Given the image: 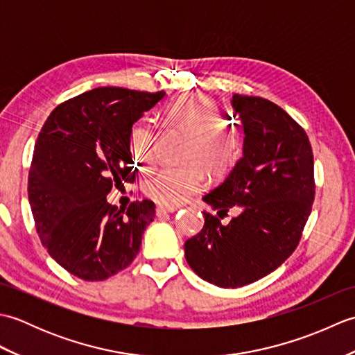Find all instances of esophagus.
Masks as SVG:
<instances>
[{
    "label": "esophagus",
    "mask_w": 355,
    "mask_h": 355,
    "mask_svg": "<svg viewBox=\"0 0 355 355\" xmlns=\"http://www.w3.org/2000/svg\"><path fill=\"white\" fill-rule=\"evenodd\" d=\"M157 215H164V214H172V212H175L177 210V207H173V206H157Z\"/></svg>",
    "instance_id": "1"
}]
</instances>
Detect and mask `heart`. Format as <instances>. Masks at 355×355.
<instances>
[{
  "mask_svg": "<svg viewBox=\"0 0 355 355\" xmlns=\"http://www.w3.org/2000/svg\"><path fill=\"white\" fill-rule=\"evenodd\" d=\"M168 122L180 128L191 141L187 145V164L164 168L148 180L145 191L149 198L163 206H178L201 191L205 169L210 177L220 178L236 160L238 137L227 125L221 123V111L206 96H184L169 102L164 108ZM130 149L140 169H150L155 160V132L146 122L132 126Z\"/></svg>",
  "mask_w": 355,
  "mask_h": 355,
  "instance_id": "heart-1",
  "label": "heart"
}]
</instances>
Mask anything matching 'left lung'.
I'll list each match as a JSON object with an SVG mask.
<instances>
[{"label":"left lung","instance_id":"left-lung-1","mask_svg":"<svg viewBox=\"0 0 355 355\" xmlns=\"http://www.w3.org/2000/svg\"><path fill=\"white\" fill-rule=\"evenodd\" d=\"M232 108L243 123V154L202 201L220 216L230 207L239 215L221 224L205 212V227L184 244L189 267L221 288L252 284L285 262L314 200L313 150L304 128L262 97L235 94Z\"/></svg>","mask_w":355,"mask_h":355}]
</instances>
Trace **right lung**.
Masks as SVG:
<instances>
[{
	"mask_svg": "<svg viewBox=\"0 0 355 355\" xmlns=\"http://www.w3.org/2000/svg\"><path fill=\"white\" fill-rule=\"evenodd\" d=\"M164 92L101 87L51 111L37 135L28 172V202L42 245L84 281H103L137 256L155 205L108 202L112 186L132 183V125Z\"/></svg>",
	"mask_w": 355,
	"mask_h": 355,
	"instance_id": "right-lung-1",
	"label": "right lung"
}]
</instances>
